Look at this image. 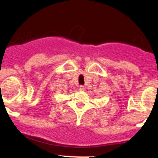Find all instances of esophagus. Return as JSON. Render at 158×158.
Masks as SVG:
<instances>
[{
    "label": "esophagus",
    "mask_w": 158,
    "mask_h": 158,
    "mask_svg": "<svg viewBox=\"0 0 158 158\" xmlns=\"http://www.w3.org/2000/svg\"><path fill=\"white\" fill-rule=\"evenodd\" d=\"M79 90H81V91H84L85 90V86H84V85H79Z\"/></svg>",
    "instance_id": "esophagus-1"
}]
</instances>
